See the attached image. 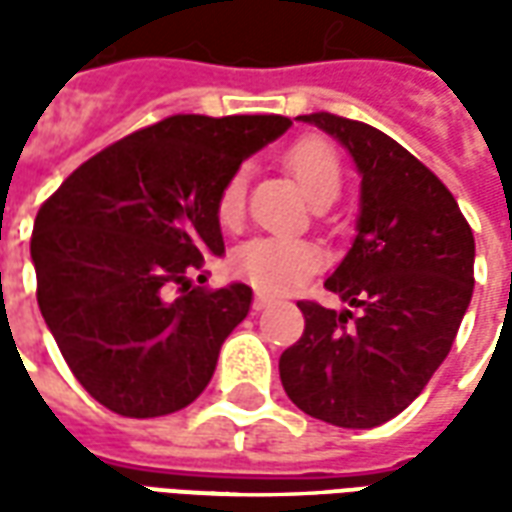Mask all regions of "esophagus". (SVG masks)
Returning a JSON list of instances; mask_svg holds the SVG:
<instances>
[{
    "label": "esophagus",
    "instance_id": "obj_1",
    "mask_svg": "<svg viewBox=\"0 0 512 512\" xmlns=\"http://www.w3.org/2000/svg\"><path fill=\"white\" fill-rule=\"evenodd\" d=\"M270 303H273V297L264 295V292H256V295H253V311H262V308H267Z\"/></svg>",
    "mask_w": 512,
    "mask_h": 512
}]
</instances>
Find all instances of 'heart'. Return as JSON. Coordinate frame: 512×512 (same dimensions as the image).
Masks as SVG:
<instances>
[{
	"mask_svg": "<svg viewBox=\"0 0 512 512\" xmlns=\"http://www.w3.org/2000/svg\"><path fill=\"white\" fill-rule=\"evenodd\" d=\"M286 168L292 170L297 184L303 187L314 204L333 201L342 184V162L336 148L320 137L306 134L286 148ZM217 220L220 226H237L245 212V173H234L217 192ZM322 264V253L317 245L295 237H253L239 245L231 256V267L239 278H245L267 292H289L306 281Z\"/></svg>",
	"mask_w": 512,
	"mask_h": 512,
	"instance_id": "b5f03b06",
	"label": "heart"
}]
</instances>
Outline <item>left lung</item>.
I'll use <instances>...</instances> for the list:
<instances>
[{"label": "left lung", "instance_id": "obj_1", "mask_svg": "<svg viewBox=\"0 0 512 512\" xmlns=\"http://www.w3.org/2000/svg\"><path fill=\"white\" fill-rule=\"evenodd\" d=\"M361 173L353 248L325 281L350 308L300 300L303 336L278 369L289 400L336 427H378L411 405L452 350L474 292V234L455 195L389 134L333 112Z\"/></svg>", "mask_w": 512, "mask_h": 512}]
</instances>
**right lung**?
I'll return each instance as SVG.
<instances>
[{"mask_svg":"<svg viewBox=\"0 0 512 512\" xmlns=\"http://www.w3.org/2000/svg\"><path fill=\"white\" fill-rule=\"evenodd\" d=\"M284 115H170L82 162L35 217L38 306L74 378L129 419L187 408L250 286H195L223 253L217 192ZM204 281V275H198Z\"/></svg>","mask_w":512,"mask_h":512,"instance_id":"add662e5","label":"right lung"}]
</instances>
